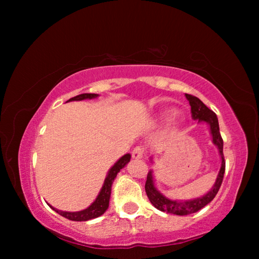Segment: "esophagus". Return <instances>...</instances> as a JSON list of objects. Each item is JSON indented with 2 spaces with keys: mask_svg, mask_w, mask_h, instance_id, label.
I'll return each instance as SVG.
<instances>
[{
  "mask_svg": "<svg viewBox=\"0 0 259 259\" xmlns=\"http://www.w3.org/2000/svg\"><path fill=\"white\" fill-rule=\"evenodd\" d=\"M144 154V148L143 147H136L134 148L133 153H131V155H133V159H142Z\"/></svg>",
  "mask_w": 259,
  "mask_h": 259,
  "instance_id": "obj_1",
  "label": "esophagus"
}]
</instances>
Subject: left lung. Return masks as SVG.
<instances>
[{
	"label": "left lung",
	"mask_w": 259,
	"mask_h": 259,
	"mask_svg": "<svg viewBox=\"0 0 259 259\" xmlns=\"http://www.w3.org/2000/svg\"><path fill=\"white\" fill-rule=\"evenodd\" d=\"M185 97L188 100V103H190L192 119L199 121V123L203 122V123H207L209 125L210 135H211L212 137V143L213 145L218 148L219 155H221L222 165L221 170H219V172L217 175L216 182H214L212 188L207 193V194L200 196V198L185 201L171 200L164 196L160 191H157L154 184L153 170H150V172L147 174L145 191L148 199L151 201V203L154 205L156 209L161 210V211L178 214V216H186V214L194 213L202 209L203 207H205L208 203L211 202L219 191V187L222 185L225 172V160L224 154H223V139L221 133H219L217 115L211 111V109H209L205 106L198 97H194V96L188 94H185Z\"/></svg>",
	"instance_id": "obj_1"
}]
</instances>
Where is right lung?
Instances as JSON below:
<instances>
[{"label":"right lung","mask_w":259,"mask_h":259,"mask_svg":"<svg viewBox=\"0 0 259 259\" xmlns=\"http://www.w3.org/2000/svg\"><path fill=\"white\" fill-rule=\"evenodd\" d=\"M98 96L99 95L97 94H82V95L75 96V97L71 98L69 100H67V102H73V100L94 99V98H97ZM130 159H131V155L128 153V154L120 157V159L115 162V164L108 170L106 178H105L104 181V185L102 187V190H100L98 196L87 209H83L81 211H74V212L61 211V210L54 208L49 203L48 204H49V207L52 210H55L56 212H58L60 216H63L65 218L69 219V221H74V222H85V221H90V219L102 216V214L106 211L108 208L109 198H111V192H112V184L114 182V179H115L116 175L120 172V170L122 168H124V166L129 163Z\"/></svg>","instance_id":"obj_1"}]
</instances>
